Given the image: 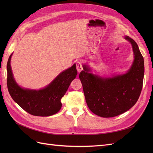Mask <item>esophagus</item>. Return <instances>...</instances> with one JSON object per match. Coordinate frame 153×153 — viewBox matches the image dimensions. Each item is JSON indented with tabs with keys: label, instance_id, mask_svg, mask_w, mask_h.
Returning <instances> with one entry per match:
<instances>
[{
	"label": "esophagus",
	"instance_id": "1",
	"mask_svg": "<svg viewBox=\"0 0 153 153\" xmlns=\"http://www.w3.org/2000/svg\"><path fill=\"white\" fill-rule=\"evenodd\" d=\"M76 69L78 72H80L83 70V67L82 65V63L80 61H77L76 63Z\"/></svg>",
	"mask_w": 153,
	"mask_h": 153
}]
</instances>
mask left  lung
<instances>
[{
	"instance_id": "left-lung-1",
	"label": "left lung",
	"mask_w": 153,
	"mask_h": 153,
	"mask_svg": "<svg viewBox=\"0 0 153 153\" xmlns=\"http://www.w3.org/2000/svg\"><path fill=\"white\" fill-rule=\"evenodd\" d=\"M125 39L132 45L134 61L128 71L121 75L103 78L91 73L89 66L83 65L79 75L88 107L102 117H113L134 106L140 95L144 62L137 43L129 36Z\"/></svg>"
}]
</instances>
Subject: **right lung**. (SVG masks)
I'll return each instance as SVG.
<instances>
[{
  "label": "right lung",
  "mask_w": 153,
  "mask_h": 153,
  "mask_svg": "<svg viewBox=\"0 0 153 153\" xmlns=\"http://www.w3.org/2000/svg\"><path fill=\"white\" fill-rule=\"evenodd\" d=\"M7 64V85L13 100L27 112L36 116L47 117L61 110V100L65 94L71 82L77 75L76 64L62 71L42 89H23L14 79L11 68V58Z\"/></svg>",
  "instance_id": "right-lung-1"
}]
</instances>
